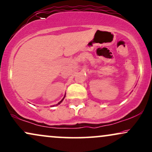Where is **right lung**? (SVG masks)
Returning a JSON list of instances; mask_svg holds the SVG:
<instances>
[{
    "label": "right lung",
    "mask_w": 152,
    "mask_h": 152,
    "mask_svg": "<svg viewBox=\"0 0 152 152\" xmlns=\"http://www.w3.org/2000/svg\"><path fill=\"white\" fill-rule=\"evenodd\" d=\"M65 97H66V94H65L64 97V98H63V99H62L61 100V101H60V102H58V103H57V104H56V105H56H56H60V104H61V102H62V101H63V100H64V98H65ZM55 105H54V106H55Z\"/></svg>",
    "instance_id": "obj_1"
}]
</instances>
